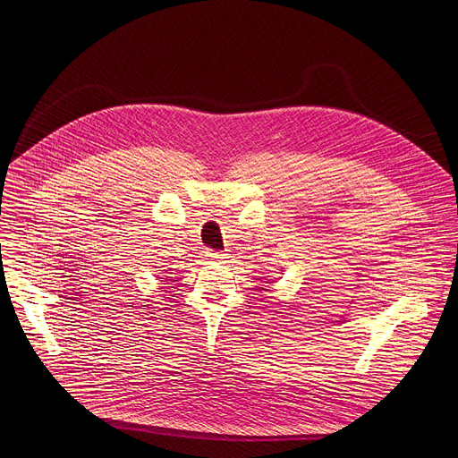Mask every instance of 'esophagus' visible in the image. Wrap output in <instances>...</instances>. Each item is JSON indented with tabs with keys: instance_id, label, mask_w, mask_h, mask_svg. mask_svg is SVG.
Segmentation results:
<instances>
[{
	"instance_id": "obj_1",
	"label": "esophagus",
	"mask_w": 458,
	"mask_h": 458,
	"mask_svg": "<svg viewBox=\"0 0 458 458\" xmlns=\"http://www.w3.org/2000/svg\"><path fill=\"white\" fill-rule=\"evenodd\" d=\"M208 258H209V259H215V261H224V259L227 258V254H224V252H213V250H209V252H208Z\"/></svg>"
}]
</instances>
